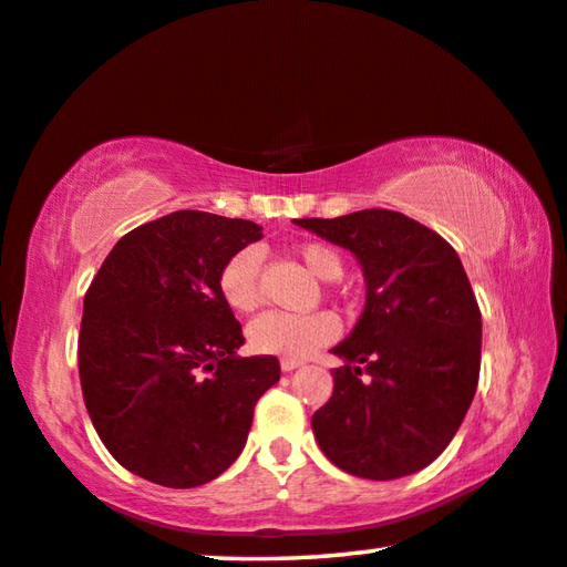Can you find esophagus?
Wrapping results in <instances>:
<instances>
[{
	"mask_svg": "<svg viewBox=\"0 0 567 567\" xmlns=\"http://www.w3.org/2000/svg\"><path fill=\"white\" fill-rule=\"evenodd\" d=\"M280 365L285 373H292V371H298V368H302V361H295V358H282Z\"/></svg>",
	"mask_w": 567,
	"mask_h": 567,
	"instance_id": "obj_1",
	"label": "esophagus"
}]
</instances>
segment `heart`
I'll return each mask as SVG.
<instances>
[{"label":"heart","instance_id":"b5f03b06","mask_svg":"<svg viewBox=\"0 0 567 567\" xmlns=\"http://www.w3.org/2000/svg\"><path fill=\"white\" fill-rule=\"evenodd\" d=\"M302 265L322 282H332L343 275V259L332 247L308 241L298 247ZM259 272H262V249L247 245L227 257L217 275L219 298L235 312H249L259 305ZM338 336V320L328 312L312 316H287L265 312L249 326V346L257 353L282 358H308L320 346Z\"/></svg>","mask_w":567,"mask_h":567}]
</instances>
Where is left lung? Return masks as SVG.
<instances>
[{"label":"left lung","instance_id":"left-lung-1","mask_svg":"<svg viewBox=\"0 0 567 567\" xmlns=\"http://www.w3.org/2000/svg\"><path fill=\"white\" fill-rule=\"evenodd\" d=\"M295 224L348 249L365 308L330 350L332 396L312 413L328 460L363 480L424 470L452 442L480 381L482 316L462 259L406 214L363 209Z\"/></svg>","mask_w":567,"mask_h":567}]
</instances>
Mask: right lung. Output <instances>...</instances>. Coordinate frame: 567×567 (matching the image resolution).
I'll list each match as a JSON object with an SVG mask.
<instances>
[{
    "label": "right lung",
    "instance_id": "1",
    "mask_svg": "<svg viewBox=\"0 0 567 567\" xmlns=\"http://www.w3.org/2000/svg\"><path fill=\"white\" fill-rule=\"evenodd\" d=\"M262 227L174 212L118 239L83 302L78 365L90 421L115 460L171 489L217 480L241 454L275 355L239 358L241 326L217 290Z\"/></svg>",
    "mask_w": 567,
    "mask_h": 567
}]
</instances>
